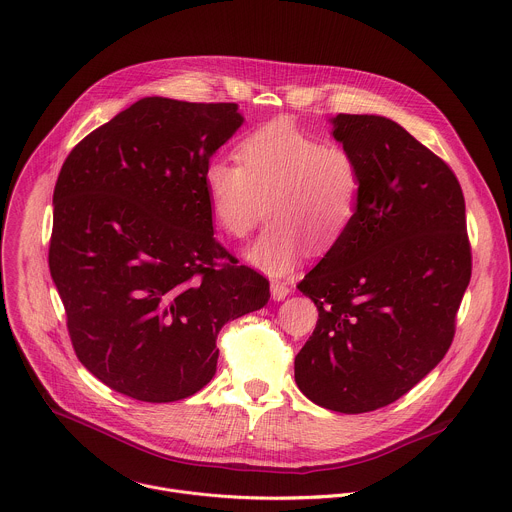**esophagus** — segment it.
Wrapping results in <instances>:
<instances>
[{
    "label": "esophagus",
    "mask_w": 512,
    "mask_h": 512,
    "mask_svg": "<svg viewBox=\"0 0 512 512\" xmlns=\"http://www.w3.org/2000/svg\"><path fill=\"white\" fill-rule=\"evenodd\" d=\"M289 293H291V289H289L287 283H281V281H273V283H271V297H273L275 301H283Z\"/></svg>",
    "instance_id": "obj_1"
}]
</instances>
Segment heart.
Wrapping results in <instances>:
<instances>
[{
  "label": "heart",
  "mask_w": 512,
  "mask_h": 512,
  "mask_svg": "<svg viewBox=\"0 0 512 512\" xmlns=\"http://www.w3.org/2000/svg\"><path fill=\"white\" fill-rule=\"evenodd\" d=\"M237 160L213 157L203 173L205 191L215 221L235 239L247 237L265 213L271 217L249 249L263 271H291L307 245L325 253L355 223L363 169L347 145L279 119L249 131L237 145Z\"/></svg>",
  "instance_id": "obj_1"
}]
</instances>
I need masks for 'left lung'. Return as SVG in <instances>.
I'll return each instance as SVG.
<instances>
[{
    "instance_id": "left-lung-1",
    "label": "left lung",
    "mask_w": 512,
    "mask_h": 512,
    "mask_svg": "<svg viewBox=\"0 0 512 512\" xmlns=\"http://www.w3.org/2000/svg\"><path fill=\"white\" fill-rule=\"evenodd\" d=\"M333 137L363 169L355 223L297 289L319 321L295 357L301 393L359 415L401 399L447 355L471 281L453 169L399 123L339 113Z\"/></svg>"
}]
</instances>
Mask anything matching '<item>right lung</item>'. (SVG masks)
<instances>
[{"instance_id": "add662e5", "label": "right lung", "mask_w": 512, "mask_h": 512, "mask_svg": "<svg viewBox=\"0 0 512 512\" xmlns=\"http://www.w3.org/2000/svg\"><path fill=\"white\" fill-rule=\"evenodd\" d=\"M241 123L237 103L143 97L59 171L51 279L77 359L121 395H195L215 375L221 327L271 297L213 237L205 191V165Z\"/></svg>"}]
</instances>
